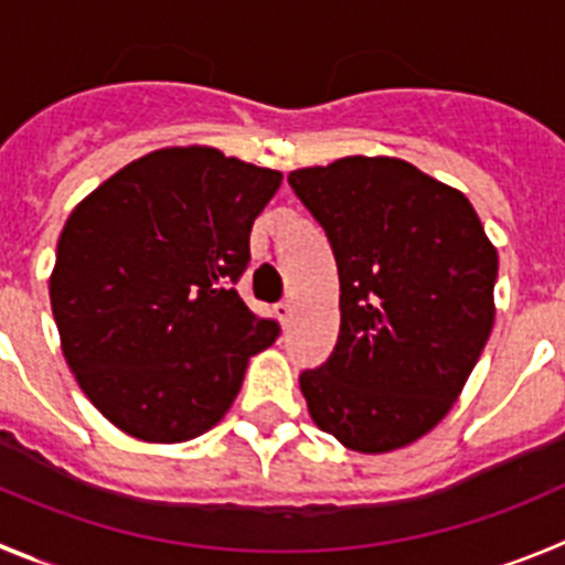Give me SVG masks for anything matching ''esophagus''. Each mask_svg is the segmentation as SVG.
<instances>
[{
    "mask_svg": "<svg viewBox=\"0 0 565 565\" xmlns=\"http://www.w3.org/2000/svg\"><path fill=\"white\" fill-rule=\"evenodd\" d=\"M292 312H295V303H292V301L276 303V318L281 320V323H289V318H292Z\"/></svg>",
    "mask_w": 565,
    "mask_h": 565,
    "instance_id": "1",
    "label": "esophagus"
}]
</instances>
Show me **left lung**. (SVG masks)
I'll use <instances>...</instances> for the list:
<instances>
[{"instance_id":"left-lung-1","label":"left lung","mask_w":565,"mask_h":565,"mask_svg":"<svg viewBox=\"0 0 565 565\" xmlns=\"http://www.w3.org/2000/svg\"><path fill=\"white\" fill-rule=\"evenodd\" d=\"M287 180L340 278L332 358L301 374L309 416L349 450H399L445 419L484 352L495 245L459 188L399 157H340Z\"/></svg>"}]
</instances>
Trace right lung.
<instances>
[{"label":"right lung","mask_w":565,"mask_h":565,"mask_svg":"<svg viewBox=\"0 0 565 565\" xmlns=\"http://www.w3.org/2000/svg\"><path fill=\"white\" fill-rule=\"evenodd\" d=\"M281 171L211 146L137 157L73 207L50 273L61 352L89 403L151 445L211 430L278 323L238 298Z\"/></svg>","instance_id":"right-lung-1"}]
</instances>
